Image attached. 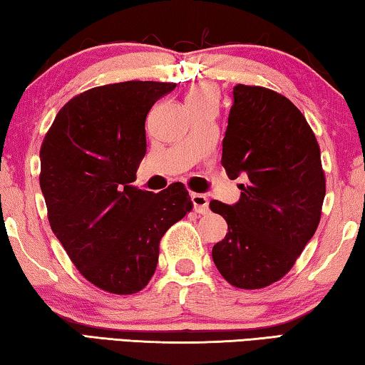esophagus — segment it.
<instances>
[{"instance_id":"obj_1","label":"esophagus","mask_w":365,"mask_h":365,"mask_svg":"<svg viewBox=\"0 0 365 365\" xmlns=\"http://www.w3.org/2000/svg\"><path fill=\"white\" fill-rule=\"evenodd\" d=\"M191 201H193L195 211L197 214H207L209 212V200L207 196L201 193H193L191 195Z\"/></svg>"}]
</instances>
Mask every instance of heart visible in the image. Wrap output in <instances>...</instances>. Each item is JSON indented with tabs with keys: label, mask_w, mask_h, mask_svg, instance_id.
Masks as SVG:
<instances>
[{
	"label": "heart",
	"mask_w": 365,
	"mask_h": 365,
	"mask_svg": "<svg viewBox=\"0 0 365 365\" xmlns=\"http://www.w3.org/2000/svg\"><path fill=\"white\" fill-rule=\"evenodd\" d=\"M215 98H217V90H215V86L209 83L196 85L188 91L187 104L188 106H193V104L215 103Z\"/></svg>",
	"instance_id": "obj_1"
}]
</instances>
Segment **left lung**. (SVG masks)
Wrapping results in <instances>:
<instances>
[{
    "label": "left lung",
    "mask_w": 365,
    "mask_h": 365,
    "mask_svg": "<svg viewBox=\"0 0 365 365\" xmlns=\"http://www.w3.org/2000/svg\"><path fill=\"white\" fill-rule=\"evenodd\" d=\"M222 165L243 175L235 205L211 201L228 233L212 259L230 285L269 287L293 267L317 230L325 175L316 135L288 98L262 86H233Z\"/></svg>",
    "instance_id": "left-lung-1"
}]
</instances>
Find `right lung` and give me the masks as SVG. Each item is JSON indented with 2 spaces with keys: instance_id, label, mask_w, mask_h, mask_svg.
Segmentation results:
<instances>
[{
  "instance_id": "obj_1",
  "label": "right lung",
  "mask_w": 365,
  "mask_h": 365,
  "mask_svg": "<svg viewBox=\"0 0 365 365\" xmlns=\"http://www.w3.org/2000/svg\"><path fill=\"white\" fill-rule=\"evenodd\" d=\"M175 83L122 82L83 91L59 110L40 150L53 233L86 280L132 294L156 270L159 242L191 209L183 185L132 187L146 154L145 120Z\"/></svg>"
}]
</instances>
